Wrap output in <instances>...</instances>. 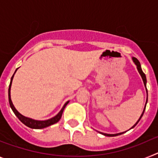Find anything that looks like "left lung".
I'll return each instance as SVG.
<instances>
[{"label": "left lung", "mask_w": 158, "mask_h": 158, "mask_svg": "<svg viewBox=\"0 0 158 158\" xmlns=\"http://www.w3.org/2000/svg\"><path fill=\"white\" fill-rule=\"evenodd\" d=\"M133 61H134V62H135V65H137V69H138V70H139V73H140L141 77H142V81H143V82H144V85L146 86V75H145L144 73L142 72V68H141L140 62H139V60H138V59H137L136 58H133ZM146 92H147V89H146ZM147 97H148V94H147ZM147 100H148V98H147V100H146V103H147ZM145 109H146V107H145L144 110H143V112H142V115H141V116H140V118H139V120H138V122H137L136 123H135V125H134V126L132 127H131V128L135 127L136 126V125H137V123H138L139 122V120H140L141 118H142V115H143V114H144ZM123 133H124V132H123V133L115 134V135H109V134H104V133H101V134H103V135H105V136H108V137H114V136H117V135H122V134H123Z\"/></svg>", "instance_id": "obj_1"}]
</instances>
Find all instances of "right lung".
<instances>
[{"mask_svg": "<svg viewBox=\"0 0 158 158\" xmlns=\"http://www.w3.org/2000/svg\"><path fill=\"white\" fill-rule=\"evenodd\" d=\"M16 70H17V69H16ZM16 71H15V73H16ZM15 73H14V74H15ZM14 74L12 75V78H11L10 85H9V88H8V101H9V104H10L11 108H12V111H13V112L15 113V115L17 116V118H19V120L21 121V122L23 123L24 125H26V126L28 127H30V128H33V129H43V128H45V127H47L51 126V125H52V124H54V123H58V121L60 120L61 117H62V112H63V111H64V108H65V106L68 104L69 101H67L66 103L64 104V106H63V107L62 108V110L59 111V113H58L56 116H54V117H53V118H50V119H47V120H44V121L34 120V119H32V118H27V117L23 116V115H22L20 113H19L17 111H16V109L15 108V107L13 106V104H12V100H11V96H10L11 85H12V79H13Z\"/></svg>", "mask_w": 158, "mask_h": 158, "instance_id": "right-lung-1", "label": "right lung"}]
</instances>
